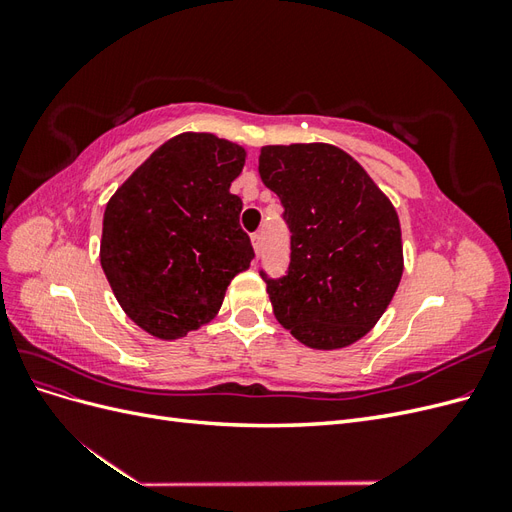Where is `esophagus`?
<instances>
[{
    "label": "esophagus",
    "instance_id": "esophagus-1",
    "mask_svg": "<svg viewBox=\"0 0 512 512\" xmlns=\"http://www.w3.org/2000/svg\"><path fill=\"white\" fill-rule=\"evenodd\" d=\"M252 245H254V252L260 254V247H262V235H260V232H254V235H252Z\"/></svg>",
    "mask_w": 512,
    "mask_h": 512
}]
</instances>
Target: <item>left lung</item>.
I'll return each mask as SVG.
<instances>
[{
	"mask_svg": "<svg viewBox=\"0 0 512 512\" xmlns=\"http://www.w3.org/2000/svg\"><path fill=\"white\" fill-rule=\"evenodd\" d=\"M258 173L290 228L288 273L271 280L260 271L277 322L309 348L354 344L386 312L404 273L393 203L327 143L262 147Z\"/></svg>",
	"mask_w": 512,
	"mask_h": 512,
	"instance_id": "1",
	"label": "left lung"
}]
</instances>
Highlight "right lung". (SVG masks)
<instances>
[{"label":"right lung","mask_w":512,"mask_h":512,"mask_svg":"<svg viewBox=\"0 0 512 512\" xmlns=\"http://www.w3.org/2000/svg\"><path fill=\"white\" fill-rule=\"evenodd\" d=\"M245 149L207 132L173 136L111 196L100 265L138 327L179 339L220 312L226 288L254 250L230 194Z\"/></svg>","instance_id":"right-lung-1"}]
</instances>
